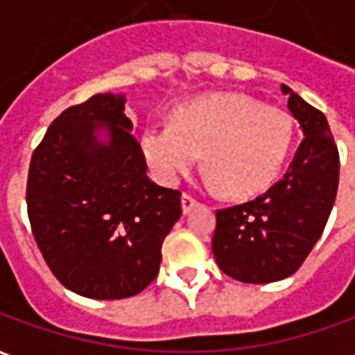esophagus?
Wrapping results in <instances>:
<instances>
[{"mask_svg": "<svg viewBox=\"0 0 355 355\" xmlns=\"http://www.w3.org/2000/svg\"><path fill=\"white\" fill-rule=\"evenodd\" d=\"M196 205H198V198H193L192 193L188 192L182 193V211L184 213H190Z\"/></svg>", "mask_w": 355, "mask_h": 355, "instance_id": "1", "label": "esophagus"}]
</instances>
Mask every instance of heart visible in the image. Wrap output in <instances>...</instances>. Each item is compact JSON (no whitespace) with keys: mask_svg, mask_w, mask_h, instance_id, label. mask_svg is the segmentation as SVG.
I'll return each instance as SVG.
<instances>
[{"mask_svg":"<svg viewBox=\"0 0 355 355\" xmlns=\"http://www.w3.org/2000/svg\"><path fill=\"white\" fill-rule=\"evenodd\" d=\"M295 139L291 116L239 93H215L186 102L173 123L150 125L140 148L162 182L192 169L200 152L209 184L230 196L264 190L282 171Z\"/></svg>","mask_w":355,"mask_h":355,"instance_id":"obj_1","label":"heart"}]
</instances>
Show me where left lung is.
Here are the masks:
<instances>
[{"mask_svg":"<svg viewBox=\"0 0 355 355\" xmlns=\"http://www.w3.org/2000/svg\"><path fill=\"white\" fill-rule=\"evenodd\" d=\"M282 91L304 132L295 159L262 196L216 211L215 261L243 283H272L295 274L321 238L338 188L340 159L327 117L287 85Z\"/></svg>","mask_w":355,"mask_h":355,"instance_id":"8db88e82","label":"left lung"}]
</instances>
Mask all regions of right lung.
<instances>
[{
	"label": "right lung",
	"mask_w": 355,
	"mask_h": 355,
	"mask_svg": "<svg viewBox=\"0 0 355 355\" xmlns=\"http://www.w3.org/2000/svg\"><path fill=\"white\" fill-rule=\"evenodd\" d=\"M123 110V94L112 93L64 110L28 171V218L43 259L66 289L96 300L135 297L154 282L182 213L180 192L148 178Z\"/></svg>",
	"instance_id": "obj_1"
}]
</instances>
